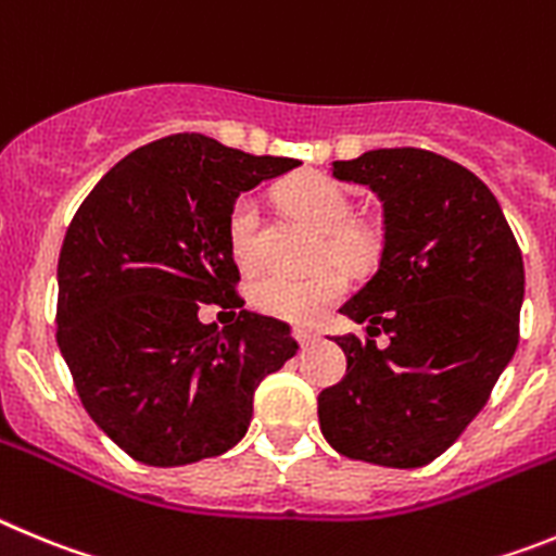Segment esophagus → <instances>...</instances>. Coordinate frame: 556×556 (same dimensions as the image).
I'll return each instance as SVG.
<instances>
[{"instance_id":"34e87169","label":"esophagus","mask_w":556,"mask_h":556,"mask_svg":"<svg viewBox=\"0 0 556 556\" xmlns=\"http://www.w3.org/2000/svg\"><path fill=\"white\" fill-rule=\"evenodd\" d=\"M293 338L299 340V346L307 349V346H313L315 340H318V334L309 332V329H293Z\"/></svg>"}]
</instances>
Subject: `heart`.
Wrapping results in <instances>:
<instances>
[{"label":"heart","mask_w":556,"mask_h":556,"mask_svg":"<svg viewBox=\"0 0 556 556\" xmlns=\"http://www.w3.org/2000/svg\"><path fill=\"white\" fill-rule=\"evenodd\" d=\"M277 197L290 216L309 224L321 232L318 257L329 254L343 266H363L377 249L371 229L354 222V204L349 193L334 179L324 174L304 172L285 179L277 188ZM227 247L232 260L243 271H254L260 263L257 238V202L249 193H241L229 204L227 213ZM346 293V277L334 266H321L304 277H282L268 274L252 285V304L260 313L274 315L290 324L321 321L324 313L340 302Z\"/></svg>","instance_id":"1"}]
</instances>
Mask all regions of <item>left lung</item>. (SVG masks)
Listing matches in <instances>:
<instances>
[{
	"label": "left lung",
	"mask_w": 556,
	"mask_h": 556,
	"mask_svg": "<svg viewBox=\"0 0 556 556\" xmlns=\"http://www.w3.org/2000/svg\"><path fill=\"white\" fill-rule=\"evenodd\" d=\"M332 174L377 193L384 247L377 274L340 307L368 338H334L346 377L321 390L318 421L343 457L418 468L463 434L513 359L521 249L488 185L443 154L374 149L334 160Z\"/></svg>",
	"instance_id": "left-lung-1"
}]
</instances>
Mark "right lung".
<instances>
[{
    "mask_svg": "<svg viewBox=\"0 0 556 556\" xmlns=\"http://www.w3.org/2000/svg\"><path fill=\"white\" fill-rule=\"evenodd\" d=\"M296 166L168 135L118 160L74 213L58 260V346L83 407L138 463L232 448L257 384L296 354L288 324L268 315L199 321L204 304L243 307L229 204Z\"/></svg>",
    "mask_w": 556,
    "mask_h": 556,
    "instance_id": "1",
    "label": "right lung"
}]
</instances>
